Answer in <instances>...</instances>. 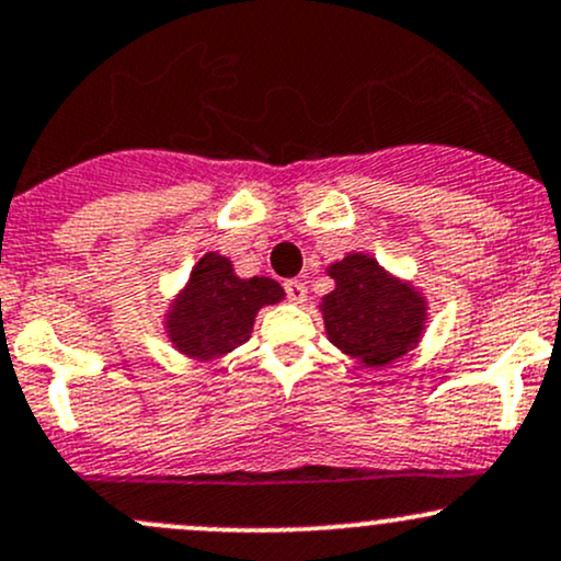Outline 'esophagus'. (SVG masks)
Here are the masks:
<instances>
[{"label": "esophagus", "mask_w": 561, "mask_h": 561, "mask_svg": "<svg viewBox=\"0 0 561 561\" xmlns=\"http://www.w3.org/2000/svg\"><path fill=\"white\" fill-rule=\"evenodd\" d=\"M285 293H287V298L293 300V304H304V300L309 298V290H306V282H300V279L285 282Z\"/></svg>", "instance_id": "34e87169"}]
</instances>
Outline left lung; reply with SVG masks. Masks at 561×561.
Listing matches in <instances>:
<instances>
[{
	"instance_id": "1",
	"label": "left lung",
	"mask_w": 561,
	"mask_h": 561,
	"mask_svg": "<svg viewBox=\"0 0 561 561\" xmlns=\"http://www.w3.org/2000/svg\"><path fill=\"white\" fill-rule=\"evenodd\" d=\"M335 290L322 298L330 343L365 367H383L421 341L426 300L415 287L380 268L378 261L351 252L332 263Z\"/></svg>"
}]
</instances>
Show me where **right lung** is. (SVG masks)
<instances>
[{
	"label": "right lung",
	"mask_w": 561,
	"mask_h": 561,
	"mask_svg": "<svg viewBox=\"0 0 561 561\" xmlns=\"http://www.w3.org/2000/svg\"><path fill=\"white\" fill-rule=\"evenodd\" d=\"M285 290L268 276L239 279L229 257L207 252L188 276V285L168 311V337L181 354L215 359L242 346L250 337L255 313L279 304Z\"/></svg>",
	"instance_id": "1"
}]
</instances>
